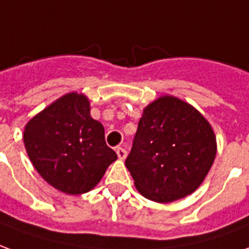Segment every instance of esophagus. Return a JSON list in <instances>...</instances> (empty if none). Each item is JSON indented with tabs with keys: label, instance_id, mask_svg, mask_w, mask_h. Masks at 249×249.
Here are the masks:
<instances>
[{
	"label": "esophagus",
	"instance_id": "34e87169",
	"mask_svg": "<svg viewBox=\"0 0 249 249\" xmlns=\"http://www.w3.org/2000/svg\"><path fill=\"white\" fill-rule=\"evenodd\" d=\"M116 154H118L119 160H124L127 157V151H126V149H123V147H116Z\"/></svg>",
	"mask_w": 249,
	"mask_h": 249
}]
</instances>
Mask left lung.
Here are the masks:
<instances>
[{
	"label": "left lung",
	"mask_w": 249,
	"mask_h": 249,
	"mask_svg": "<svg viewBox=\"0 0 249 249\" xmlns=\"http://www.w3.org/2000/svg\"><path fill=\"white\" fill-rule=\"evenodd\" d=\"M216 150L209 122L193 106L166 95L144 107L126 167L143 197L173 202L200 186Z\"/></svg>",
	"instance_id": "8db88e82"
}]
</instances>
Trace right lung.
<instances>
[{"mask_svg": "<svg viewBox=\"0 0 249 249\" xmlns=\"http://www.w3.org/2000/svg\"><path fill=\"white\" fill-rule=\"evenodd\" d=\"M89 111L86 95L67 93L33 116L24 130L26 153L37 173L67 195L93 189L118 158L106 144L103 124Z\"/></svg>", "mask_w": 249, "mask_h": 249, "instance_id": "obj_1", "label": "right lung"}]
</instances>
